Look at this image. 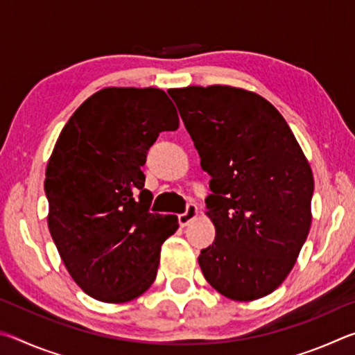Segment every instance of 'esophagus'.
<instances>
[{
  "instance_id": "34e87169",
  "label": "esophagus",
  "mask_w": 355,
  "mask_h": 355,
  "mask_svg": "<svg viewBox=\"0 0 355 355\" xmlns=\"http://www.w3.org/2000/svg\"><path fill=\"white\" fill-rule=\"evenodd\" d=\"M197 216H199V208H197V205H194V203H189L188 208H186V211L178 216L180 225H182V227L189 225L192 220L197 219Z\"/></svg>"
}]
</instances>
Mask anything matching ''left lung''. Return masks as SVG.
I'll return each instance as SVG.
<instances>
[{
	"label": "left lung",
	"mask_w": 355,
	"mask_h": 355,
	"mask_svg": "<svg viewBox=\"0 0 355 355\" xmlns=\"http://www.w3.org/2000/svg\"><path fill=\"white\" fill-rule=\"evenodd\" d=\"M209 189L214 243L199 264L216 291L238 302L284 284L311 225L315 180L282 114L266 98L232 86L171 89Z\"/></svg>",
	"instance_id": "8db88e82"
}]
</instances>
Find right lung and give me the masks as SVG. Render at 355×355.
Listing matches in <instances>:
<instances>
[{"label":"right lung","instance_id":"add662e5","mask_svg":"<svg viewBox=\"0 0 355 355\" xmlns=\"http://www.w3.org/2000/svg\"><path fill=\"white\" fill-rule=\"evenodd\" d=\"M180 125L161 89L105 87L73 112L48 159V230L71 279L107 304L139 297L156 279L175 216L148 213V148Z\"/></svg>","mask_w":355,"mask_h":355}]
</instances>
